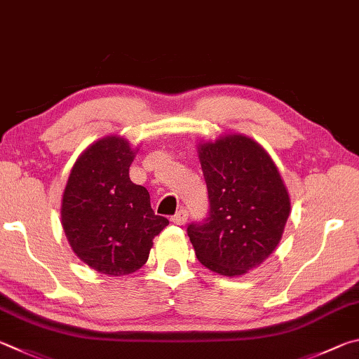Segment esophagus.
I'll use <instances>...</instances> for the list:
<instances>
[{"label": "esophagus", "mask_w": 359, "mask_h": 359, "mask_svg": "<svg viewBox=\"0 0 359 359\" xmlns=\"http://www.w3.org/2000/svg\"><path fill=\"white\" fill-rule=\"evenodd\" d=\"M187 221V211L186 210H180L176 215L172 217V222L176 225H184Z\"/></svg>", "instance_id": "34e87169"}]
</instances>
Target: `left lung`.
<instances>
[{
  "mask_svg": "<svg viewBox=\"0 0 359 359\" xmlns=\"http://www.w3.org/2000/svg\"><path fill=\"white\" fill-rule=\"evenodd\" d=\"M210 215L187 235L202 265L227 278L259 268L284 233L292 203L268 151L244 134L197 144Z\"/></svg>",
  "mask_w": 359,
  "mask_h": 359,
  "instance_id": "left-lung-1",
  "label": "left lung"
}]
</instances>
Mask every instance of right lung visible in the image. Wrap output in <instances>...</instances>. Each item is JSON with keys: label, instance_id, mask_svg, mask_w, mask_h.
<instances>
[{"label": "right lung", "instance_id": "obj_1", "mask_svg": "<svg viewBox=\"0 0 359 359\" xmlns=\"http://www.w3.org/2000/svg\"><path fill=\"white\" fill-rule=\"evenodd\" d=\"M137 151L124 137L99 138L77 157L62 192L61 225L74 254L107 276L140 269L168 225L129 178Z\"/></svg>", "mask_w": 359, "mask_h": 359}]
</instances>
